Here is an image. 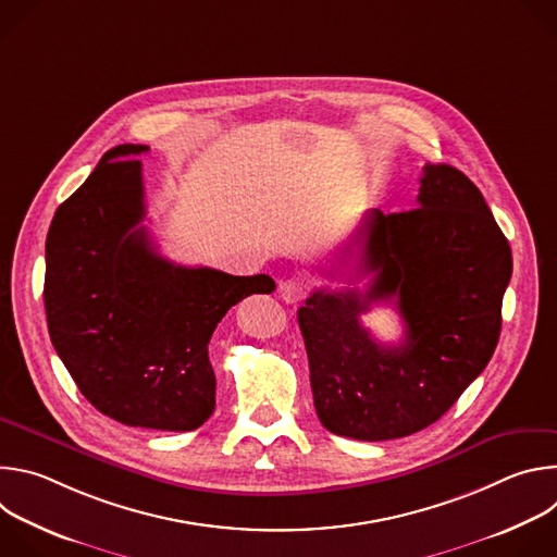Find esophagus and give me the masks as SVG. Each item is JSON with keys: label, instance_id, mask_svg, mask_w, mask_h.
Segmentation results:
<instances>
[{"label": "esophagus", "instance_id": "obj_1", "mask_svg": "<svg viewBox=\"0 0 557 557\" xmlns=\"http://www.w3.org/2000/svg\"><path fill=\"white\" fill-rule=\"evenodd\" d=\"M277 290H280V297H282L286 304H295V301H299V299L306 295L308 284H306L301 277H286V280L280 282Z\"/></svg>", "mask_w": 557, "mask_h": 557}]
</instances>
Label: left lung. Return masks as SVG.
<instances>
[{"mask_svg": "<svg viewBox=\"0 0 557 557\" xmlns=\"http://www.w3.org/2000/svg\"><path fill=\"white\" fill-rule=\"evenodd\" d=\"M352 247L366 290H314L297 310L317 417L339 436L389 441L438 421L490 363L513 260L483 194L451 165L423 168L417 207L366 213ZM394 298L407 324L379 345L358 317Z\"/></svg>", "mask_w": 557, "mask_h": 557, "instance_id": "obj_1", "label": "left lung"}]
</instances>
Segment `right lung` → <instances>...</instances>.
I'll list each match as a JSON object with an SVG mask.
<instances>
[{"label": "right lung", "mask_w": 557, "mask_h": 557, "mask_svg": "<svg viewBox=\"0 0 557 557\" xmlns=\"http://www.w3.org/2000/svg\"><path fill=\"white\" fill-rule=\"evenodd\" d=\"M147 145L110 149L59 205L46 237L44 304L57 355L106 417L165 432L200 428L215 408L209 339L231 306L273 293L269 275L174 264L145 218Z\"/></svg>", "instance_id": "right-lung-1"}]
</instances>
